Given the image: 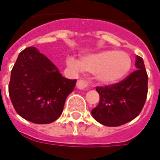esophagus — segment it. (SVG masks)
Here are the masks:
<instances>
[{
  "instance_id": "1",
  "label": "esophagus",
  "mask_w": 160,
  "mask_h": 160,
  "mask_svg": "<svg viewBox=\"0 0 160 160\" xmlns=\"http://www.w3.org/2000/svg\"><path fill=\"white\" fill-rule=\"evenodd\" d=\"M88 86H89V83L86 80H79L76 83L77 88L79 89H86L88 87Z\"/></svg>"
}]
</instances>
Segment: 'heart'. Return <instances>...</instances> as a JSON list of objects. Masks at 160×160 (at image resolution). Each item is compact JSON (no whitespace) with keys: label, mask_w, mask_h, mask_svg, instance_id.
Masks as SVG:
<instances>
[{"label":"heart","mask_w":160,"mask_h":160,"mask_svg":"<svg viewBox=\"0 0 160 160\" xmlns=\"http://www.w3.org/2000/svg\"><path fill=\"white\" fill-rule=\"evenodd\" d=\"M67 64L76 70L95 73L102 84L116 83L125 78L131 68V58L125 52L108 50L83 57L80 61L73 57L67 58Z\"/></svg>","instance_id":"b5f03b06"}]
</instances>
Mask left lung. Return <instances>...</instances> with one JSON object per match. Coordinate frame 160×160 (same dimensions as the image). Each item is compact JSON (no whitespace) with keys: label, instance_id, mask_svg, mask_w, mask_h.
Instances as JSON below:
<instances>
[{"label":"left lung","instance_id":"8db88e82","mask_svg":"<svg viewBox=\"0 0 160 160\" xmlns=\"http://www.w3.org/2000/svg\"><path fill=\"white\" fill-rule=\"evenodd\" d=\"M137 70L125 80L110 86H98L99 103L92 110L93 118L106 126H119L139 115L148 95V74L143 59L137 56Z\"/></svg>","mask_w":160,"mask_h":160}]
</instances>
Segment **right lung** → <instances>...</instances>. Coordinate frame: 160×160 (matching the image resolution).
<instances>
[{
	"mask_svg": "<svg viewBox=\"0 0 160 160\" xmlns=\"http://www.w3.org/2000/svg\"><path fill=\"white\" fill-rule=\"evenodd\" d=\"M76 80L59 73L35 47L22 51L11 72L8 92L20 116L35 124H50L61 114Z\"/></svg>",
	"mask_w": 160,
	"mask_h": 160,
	"instance_id": "obj_1",
	"label": "right lung"
}]
</instances>
